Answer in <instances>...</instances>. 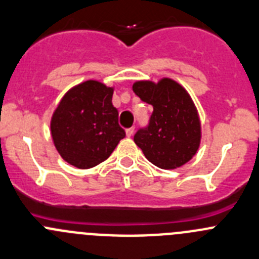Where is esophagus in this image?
Segmentation results:
<instances>
[{
    "mask_svg": "<svg viewBox=\"0 0 259 259\" xmlns=\"http://www.w3.org/2000/svg\"><path fill=\"white\" fill-rule=\"evenodd\" d=\"M125 133H126V137H132L133 134H134V127H129V129L125 130Z\"/></svg>",
    "mask_w": 259,
    "mask_h": 259,
    "instance_id": "1",
    "label": "esophagus"
}]
</instances>
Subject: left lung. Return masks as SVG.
I'll return each mask as SVG.
<instances>
[{"instance_id":"8db88e82","label":"left lung","mask_w":259,"mask_h":259,"mask_svg":"<svg viewBox=\"0 0 259 259\" xmlns=\"http://www.w3.org/2000/svg\"><path fill=\"white\" fill-rule=\"evenodd\" d=\"M133 90L153 106L149 126L134 137L145 158L162 169H176L190 162L201 143V121L185 87L164 77L157 83L137 81Z\"/></svg>"}]
</instances>
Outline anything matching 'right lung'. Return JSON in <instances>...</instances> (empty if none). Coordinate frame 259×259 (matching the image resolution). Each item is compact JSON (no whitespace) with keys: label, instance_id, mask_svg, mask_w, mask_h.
Returning <instances> with one entry per match:
<instances>
[{"label":"right lung","instance_id":"1","mask_svg":"<svg viewBox=\"0 0 259 259\" xmlns=\"http://www.w3.org/2000/svg\"><path fill=\"white\" fill-rule=\"evenodd\" d=\"M114 87L96 79L76 84L53 112L50 133L55 149L69 164L89 169L110 157L125 132L112 105Z\"/></svg>","mask_w":259,"mask_h":259}]
</instances>
